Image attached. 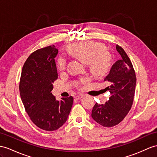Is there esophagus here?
I'll return each instance as SVG.
<instances>
[{
	"instance_id": "obj_1",
	"label": "esophagus",
	"mask_w": 157,
	"mask_h": 157,
	"mask_svg": "<svg viewBox=\"0 0 157 157\" xmlns=\"http://www.w3.org/2000/svg\"><path fill=\"white\" fill-rule=\"evenodd\" d=\"M84 97H85V95L82 94H80L77 95V96H76V97H75V98H76V99H81V98H82Z\"/></svg>"
}]
</instances>
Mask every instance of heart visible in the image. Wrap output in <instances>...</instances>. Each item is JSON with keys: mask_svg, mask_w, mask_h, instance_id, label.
Returning a JSON list of instances; mask_svg holds the SVG:
<instances>
[{"mask_svg": "<svg viewBox=\"0 0 157 157\" xmlns=\"http://www.w3.org/2000/svg\"><path fill=\"white\" fill-rule=\"evenodd\" d=\"M68 51L82 62L87 63L90 73L95 78H101L109 74L113 65V57L106 51L104 44L94 41H84L69 45ZM67 59L63 56L57 60V68L60 71L65 69ZM82 79V82H85Z\"/></svg>", "mask_w": 157, "mask_h": 157, "instance_id": "1", "label": "heart"}]
</instances>
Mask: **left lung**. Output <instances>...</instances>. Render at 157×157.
<instances>
[{
  "mask_svg": "<svg viewBox=\"0 0 157 157\" xmlns=\"http://www.w3.org/2000/svg\"><path fill=\"white\" fill-rule=\"evenodd\" d=\"M116 49L121 60L113 64L104 79L109 84L105 89L111 96L105 105L96 102L91 114L93 119L105 127H113L124 119L132 107L135 93L136 77L132 64L123 48L117 44Z\"/></svg>",
  "mask_w": 157,
  "mask_h": 157,
  "instance_id": "8db88e82",
  "label": "left lung"
}]
</instances>
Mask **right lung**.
<instances>
[{
  "label": "right lung",
  "instance_id": "right-lung-1",
  "mask_svg": "<svg viewBox=\"0 0 157 157\" xmlns=\"http://www.w3.org/2000/svg\"><path fill=\"white\" fill-rule=\"evenodd\" d=\"M55 45L38 49L26 59L22 67L19 90L30 120L38 127L56 131L65 123L73 103V97L56 101L51 93L58 78Z\"/></svg>",
  "mask_w": 157,
  "mask_h": 157
}]
</instances>
